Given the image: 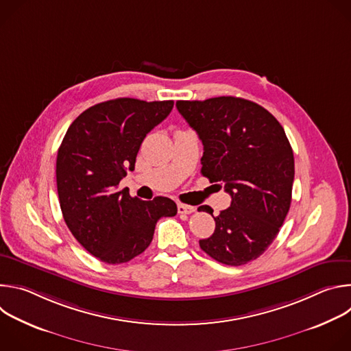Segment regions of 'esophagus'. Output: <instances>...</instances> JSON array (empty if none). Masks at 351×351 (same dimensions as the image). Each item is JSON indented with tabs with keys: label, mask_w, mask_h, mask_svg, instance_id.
I'll list each match as a JSON object with an SVG mask.
<instances>
[{
	"label": "esophagus",
	"mask_w": 351,
	"mask_h": 351,
	"mask_svg": "<svg viewBox=\"0 0 351 351\" xmlns=\"http://www.w3.org/2000/svg\"><path fill=\"white\" fill-rule=\"evenodd\" d=\"M194 211H195V208L191 207V206L182 204V203L178 204V213H179V214H191V213H194Z\"/></svg>",
	"instance_id": "1"
}]
</instances>
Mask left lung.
I'll return each mask as SVG.
<instances>
[{
	"instance_id": "1",
	"label": "left lung",
	"mask_w": 351,
	"mask_h": 351,
	"mask_svg": "<svg viewBox=\"0 0 351 351\" xmlns=\"http://www.w3.org/2000/svg\"><path fill=\"white\" fill-rule=\"evenodd\" d=\"M178 111L204 145L202 173L222 182L230 207L214 217L215 230L199 247L225 265L258 258L289 213L294 157L282 125L261 106L239 97L176 101Z\"/></svg>"
}]
</instances>
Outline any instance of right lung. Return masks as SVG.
<instances>
[{"instance_id":"add662e5","label":"right lung","mask_w":351,"mask_h":351,"mask_svg":"<svg viewBox=\"0 0 351 351\" xmlns=\"http://www.w3.org/2000/svg\"><path fill=\"white\" fill-rule=\"evenodd\" d=\"M172 108V99L126 97L95 104L72 122L58 148L57 189L65 223L99 261L114 265L137 257L152 243L157 221L178 213L168 197L143 202L128 189L118 190L126 169H134L144 137Z\"/></svg>"}]
</instances>
